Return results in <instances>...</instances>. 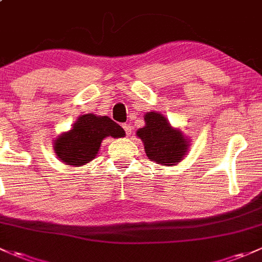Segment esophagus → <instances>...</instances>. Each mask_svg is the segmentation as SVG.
<instances>
[{
    "label": "esophagus",
    "instance_id": "1",
    "mask_svg": "<svg viewBox=\"0 0 262 262\" xmlns=\"http://www.w3.org/2000/svg\"><path fill=\"white\" fill-rule=\"evenodd\" d=\"M122 127H123V130L126 131V135H127V136H130L131 132H132V127H131V126L127 125V123H125V125H123Z\"/></svg>",
    "mask_w": 262,
    "mask_h": 262
}]
</instances>
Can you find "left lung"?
<instances>
[{"label":"left lung","mask_w":262,"mask_h":262,"mask_svg":"<svg viewBox=\"0 0 262 262\" xmlns=\"http://www.w3.org/2000/svg\"><path fill=\"white\" fill-rule=\"evenodd\" d=\"M144 120L145 126L136 131V136L144 142L147 158L165 166L179 164L188 155L191 142L189 137L180 128L172 127L160 112H146Z\"/></svg>","instance_id":"obj_1"}]
</instances>
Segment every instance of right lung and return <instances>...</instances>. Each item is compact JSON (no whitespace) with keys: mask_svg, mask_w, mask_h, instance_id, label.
Listing matches in <instances>:
<instances>
[{"mask_svg":"<svg viewBox=\"0 0 262 262\" xmlns=\"http://www.w3.org/2000/svg\"><path fill=\"white\" fill-rule=\"evenodd\" d=\"M125 130L108 116L93 113L77 118L69 131L63 132L54 140L56 158L66 165L83 166L96 159L101 144L106 137H125Z\"/></svg>","mask_w":262,"mask_h":262,"instance_id":"add662e5","label":"right lung"}]
</instances>
